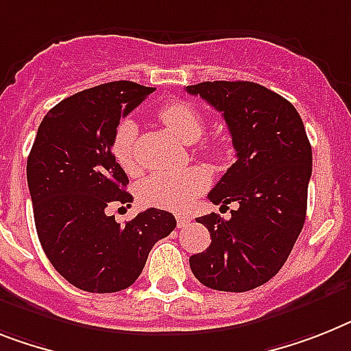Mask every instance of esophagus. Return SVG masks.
<instances>
[{
    "instance_id": "obj_1",
    "label": "esophagus",
    "mask_w": 351,
    "mask_h": 351,
    "mask_svg": "<svg viewBox=\"0 0 351 351\" xmlns=\"http://www.w3.org/2000/svg\"><path fill=\"white\" fill-rule=\"evenodd\" d=\"M176 219H178V226H179V228H184V226H188V224H190V221H192V217L184 215V213H179V215L176 217Z\"/></svg>"
}]
</instances>
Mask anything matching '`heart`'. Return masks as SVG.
Instances as JSON below:
<instances>
[{
  "label": "heart",
  "instance_id": "1",
  "mask_svg": "<svg viewBox=\"0 0 351 351\" xmlns=\"http://www.w3.org/2000/svg\"><path fill=\"white\" fill-rule=\"evenodd\" d=\"M159 120L182 143H195L204 132L202 117L190 104L170 102L159 111ZM136 123L132 120H121L118 123L111 141L112 158L127 173L138 170L134 154ZM204 154L211 159L221 158L222 149L219 145H204ZM210 184V176L201 167H188L178 172L150 173L138 184L140 201L149 206L165 208V210H186L199 193Z\"/></svg>",
  "mask_w": 351,
  "mask_h": 351
}]
</instances>
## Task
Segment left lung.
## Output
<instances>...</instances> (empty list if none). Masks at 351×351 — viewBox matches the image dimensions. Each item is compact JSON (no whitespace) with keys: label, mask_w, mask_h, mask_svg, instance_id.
Wrapping results in <instances>:
<instances>
[{"label":"left lung","mask_w":351,"mask_h":351,"mask_svg":"<svg viewBox=\"0 0 351 351\" xmlns=\"http://www.w3.org/2000/svg\"><path fill=\"white\" fill-rule=\"evenodd\" d=\"M222 112L237 161L208 193L213 204L234 202L230 219L199 217L211 244L190 256L202 285L245 292L267 283L287 262L306 215L312 147L300 112L260 84L215 80L188 86Z\"/></svg>","instance_id":"8db88e82"}]
</instances>
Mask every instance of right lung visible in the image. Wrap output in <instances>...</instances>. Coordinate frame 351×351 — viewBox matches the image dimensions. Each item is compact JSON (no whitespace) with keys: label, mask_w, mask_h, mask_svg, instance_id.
Wrapping results in <instances>:
<instances>
[{"label":"right lung","mask_w":351,"mask_h":351,"mask_svg":"<svg viewBox=\"0 0 351 351\" xmlns=\"http://www.w3.org/2000/svg\"><path fill=\"white\" fill-rule=\"evenodd\" d=\"M154 88L129 80L64 98L43 118L26 179L43 251L60 276L86 292H118L138 280L152 245L176 230L172 213L149 208L120 226L111 206H129V178L111 152L120 118Z\"/></svg>","instance_id":"right-lung-1"}]
</instances>
